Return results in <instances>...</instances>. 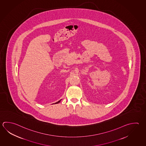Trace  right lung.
Masks as SVG:
<instances>
[{
  "label": "right lung",
  "mask_w": 146,
  "mask_h": 146,
  "mask_svg": "<svg viewBox=\"0 0 146 146\" xmlns=\"http://www.w3.org/2000/svg\"><path fill=\"white\" fill-rule=\"evenodd\" d=\"M61 100H60V101H58V102H56V103H57V104H58V102H60V101H61Z\"/></svg>",
  "instance_id": "obj_1"
}]
</instances>
